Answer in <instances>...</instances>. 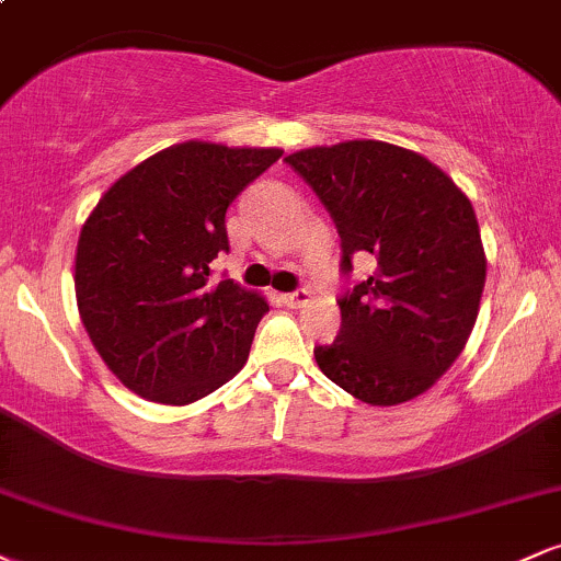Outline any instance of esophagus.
Masks as SVG:
<instances>
[{
    "instance_id": "1",
    "label": "esophagus",
    "mask_w": 561,
    "mask_h": 561,
    "mask_svg": "<svg viewBox=\"0 0 561 561\" xmlns=\"http://www.w3.org/2000/svg\"><path fill=\"white\" fill-rule=\"evenodd\" d=\"M282 302H285V306H289V308H302V306H308V302H311V293H308V289H295V293L282 295Z\"/></svg>"
}]
</instances>
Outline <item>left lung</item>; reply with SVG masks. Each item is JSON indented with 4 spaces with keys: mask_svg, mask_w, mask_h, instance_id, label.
I'll return each mask as SVG.
<instances>
[{
    "mask_svg": "<svg viewBox=\"0 0 561 561\" xmlns=\"http://www.w3.org/2000/svg\"><path fill=\"white\" fill-rule=\"evenodd\" d=\"M330 210L343 272L369 253L375 272L337 300L343 324L313 351L319 369L369 405L422 396L465 351L485 287L472 203L446 171L377 139L285 158Z\"/></svg>",
    "mask_w": 561,
    "mask_h": 561,
    "instance_id": "8db88e82",
    "label": "left lung"
}]
</instances>
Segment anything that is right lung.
Returning <instances> with one entry per match:
<instances>
[{"label": "right lung", "instance_id": "obj_1", "mask_svg": "<svg viewBox=\"0 0 561 561\" xmlns=\"http://www.w3.org/2000/svg\"><path fill=\"white\" fill-rule=\"evenodd\" d=\"M282 158L276 147L184 141L141 160L100 197L76 248V302L102 362L147 401L186 405L248 362L268 302L231 279L227 208Z\"/></svg>", "mask_w": 561, "mask_h": 561}]
</instances>
